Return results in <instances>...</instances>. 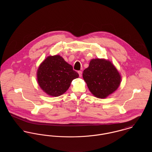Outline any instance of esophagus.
Instances as JSON below:
<instances>
[{
    "instance_id": "obj_1",
    "label": "esophagus",
    "mask_w": 152,
    "mask_h": 152,
    "mask_svg": "<svg viewBox=\"0 0 152 152\" xmlns=\"http://www.w3.org/2000/svg\"><path fill=\"white\" fill-rule=\"evenodd\" d=\"M78 74H79V76L81 77L82 76V71H78Z\"/></svg>"
}]
</instances>
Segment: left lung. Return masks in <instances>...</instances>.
Returning a JSON list of instances; mask_svg holds the SVG:
<instances>
[{
    "mask_svg": "<svg viewBox=\"0 0 152 152\" xmlns=\"http://www.w3.org/2000/svg\"><path fill=\"white\" fill-rule=\"evenodd\" d=\"M83 77L91 92L99 98H105L115 91L121 81L115 66L109 61L99 58L90 61Z\"/></svg>",
    "mask_w": 152,
    "mask_h": 152,
    "instance_id": "left-lung-1",
    "label": "left lung"
}]
</instances>
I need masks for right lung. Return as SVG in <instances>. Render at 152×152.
I'll return each instance as SVG.
<instances>
[{"mask_svg": "<svg viewBox=\"0 0 152 152\" xmlns=\"http://www.w3.org/2000/svg\"><path fill=\"white\" fill-rule=\"evenodd\" d=\"M39 86L49 95L58 96L69 88L72 81L79 77L64 58L57 55L48 56L39 66L37 72Z\"/></svg>", "mask_w": 152, "mask_h": 152, "instance_id": "add662e5", "label": "right lung"}]
</instances>
